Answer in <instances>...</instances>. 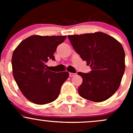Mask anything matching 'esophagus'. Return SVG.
<instances>
[{
  "mask_svg": "<svg viewBox=\"0 0 133 133\" xmlns=\"http://www.w3.org/2000/svg\"><path fill=\"white\" fill-rule=\"evenodd\" d=\"M75 75H76V74H75V73H69V76H71V77H72V76H74Z\"/></svg>",
  "mask_w": 133,
  "mask_h": 133,
  "instance_id": "1",
  "label": "esophagus"
}]
</instances>
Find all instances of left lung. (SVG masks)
<instances>
[{
	"instance_id": "1",
	"label": "left lung",
	"mask_w": 133,
	"mask_h": 133,
	"mask_svg": "<svg viewBox=\"0 0 133 133\" xmlns=\"http://www.w3.org/2000/svg\"><path fill=\"white\" fill-rule=\"evenodd\" d=\"M75 51L89 65V73L79 72L82 83L79 94L84 98L100 102L119 88L125 71V52L117 40L102 32L68 35Z\"/></svg>"
}]
</instances>
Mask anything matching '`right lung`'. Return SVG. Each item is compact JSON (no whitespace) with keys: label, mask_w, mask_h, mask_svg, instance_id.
Masks as SVG:
<instances>
[{"label":"right lung","mask_w":133,"mask_h":133,"mask_svg":"<svg viewBox=\"0 0 133 133\" xmlns=\"http://www.w3.org/2000/svg\"><path fill=\"white\" fill-rule=\"evenodd\" d=\"M66 37L32 35L21 42L13 51V77L24 96L31 102L44 105L58 98L69 73L52 72L45 68V64L49 59L55 60L57 46Z\"/></svg>","instance_id":"1"}]
</instances>
